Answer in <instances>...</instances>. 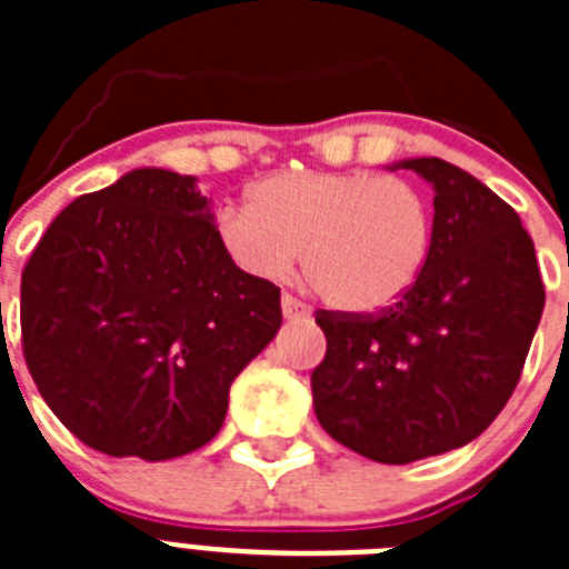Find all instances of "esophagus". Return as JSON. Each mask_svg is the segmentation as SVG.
Listing matches in <instances>:
<instances>
[{
  "instance_id": "esophagus-1",
  "label": "esophagus",
  "mask_w": 569,
  "mask_h": 569,
  "mask_svg": "<svg viewBox=\"0 0 569 569\" xmlns=\"http://www.w3.org/2000/svg\"><path fill=\"white\" fill-rule=\"evenodd\" d=\"M281 313H284V319L288 321H296V319H308L310 316V308L305 305V301L293 299V296H281Z\"/></svg>"
}]
</instances>
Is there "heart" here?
I'll list each match as a JSON object with an SVG mask.
<instances>
[{"label": "heart", "mask_w": 569, "mask_h": 569, "mask_svg": "<svg viewBox=\"0 0 569 569\" xmlns=\"http://www.w3.org/2000/svg\"><path fill=\"white\" fill-rule=\"evenodd\" d=\"M250 208L224 204L213 239L233 268L279 281L301 268L321 299L347 313H379L416 288L433 248V210L416 184L370 170L264 176Z\"/></svg>", "instance_id": "heart-1"}]
</instances>
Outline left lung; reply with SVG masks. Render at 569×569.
<instances>
[{"mask_svg":"<svg viewBox=\"0 0 569 569\" xmlns=\"http://www.w3.org/2000/svg\"><path fill=\"white\" fill-rule=\"evenodd\" d=\"M399 168L436 193L425 273L379 316L321 310L328 353L310 376L319 425L381 465L479 439L519 385L545 310L536 248L505 199L436 156Z\"/></svg>","mask_w":569,"mask_h":569,"instance_id":"8db88e82","label":"left lung"}]
</instances>
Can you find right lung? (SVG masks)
I'll use <instances>...</instances> for the list:
<instances>
[{"label": "right lung", "mask_w": 569, "mask_h": 569, "mask_svg": "<svg viewBox=\"0 0 569 569\" xmlns=\"http://www.w3.org/2000/svg\"><path fill=\"white\" fill-rule=\"evenodd\" d=\"M196 176L136 168L50 222L22 273L39 393L99 453L168 461L222 430L230 385L273 341V281L233 268Z\"/></svg>", "instance_id": "obj_1"}]
</instances>
